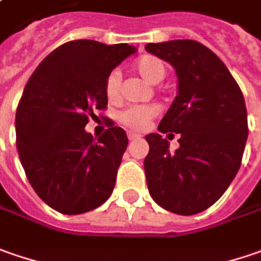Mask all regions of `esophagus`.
<instances>
[{
    "instance_id": "1",
    "label": "esophagus",
    "mask_w": 261,
    "mask_h": 261,
    "mask_svg": "<svg viewBox=\"0 0 261 261\" xmlns=\"http://www.w3.org/2000/svg\"><path fill=\"white\" fill-rule=\"evenodd\" d=\"M140 137H142L140 134H136V133H128V140H131V142H133V140H139Z\"/></svg>"
}]
</instances>
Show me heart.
Wrapping results in <instances>:
<instances>
[{
	"instance_id": "obj_1",
	"label": "heart",
	"mask_w": 261,
	"mask_h": 261,
	"mask_svg": "<svg viewBox=\"0 0 261 261\" xmlns=\"http://www.w3.org/2000/svg\"><path fill=\"white\" fill-rule=\"evenodd\" d=\"M134 68L149 83H153V85L162 82L165 74H166L165 64L159 58L150 57V55H146V57L140 58L137 63L134 64ZM105 93H107L109 100H115L118 97L119 73L117 70H114L108 74V77L105 80ZM154 114H156V109L150 108V107H130L119 114V121L130 128L142 130L146 127V124L149 122V119L152 118Z\"/></svg>"
}]
</instances>
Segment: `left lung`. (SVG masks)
I'll use <instances>...</instances> for the list:
<instances>
[{"mask_svg": "<svg viewBox=\"0 0 261 261\" xmlns=\"http://www.w3.org/2000/svg\"><path fill=\"white\" fill-rule=\"evenodd\" d=\"M146 51L171 64L178 79L159 133L146 136L147 188L161 207L196 215L221 198L241 166L248 137L243 92L219 57L200 42L147 43ZM168 130L181 136L175 152L160 136Z\"/></svg>", "mask_w": 261, "mask_h": 261, "instance_id": "obj_1", "label": "left lung"}]
</instances>
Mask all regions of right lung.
<instances>
[{"label":"right lung","instance_id":"add662e5","mask_svg":"<svg viewBox=\"0 0 261 261\" xmlns=\"http://www.w3.org/2000/svg\"><path fill=\"white\" fill-rule=\"evenodd\" d=\"M137 49L71 40L38 65L23 90L16 114L20 162L29 182L49 207L80 215L112 194L128 139L112 127L93 139L85 130L95 109L108 107V74Z\"/></svg>","mask_w":261,"mask_h":261}]
</instances>
